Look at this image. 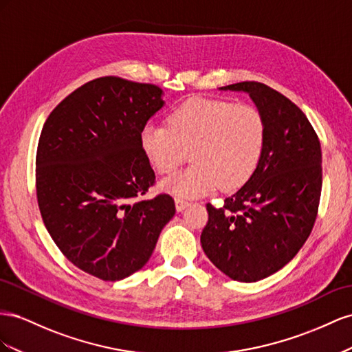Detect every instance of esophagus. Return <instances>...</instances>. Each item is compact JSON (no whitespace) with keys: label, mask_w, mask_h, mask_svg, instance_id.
<instances>
[{"label":"esophagus","mask_w":352,"mask_h":352,"mask_svg":"<svg viewBox=\"0 0 352 352\" xmlns=\"http://www.w3.org/2000/svg\"><path fill=\"white\" fill-rule=\"evenodd\" d=\"M188 205L190 204L187 202V200H183V199H179V197L175 199V209L178 210V212H182V210H184Z\"/></svg>","instance_id":"34e87169"}]
</instances>
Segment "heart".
I'll return each instance as SVG.
<instances>
[{"instance_id": "b5f03b06", "label": "heart", "mask_w": 352, "mask_h": 352, "mask_svg": "<svg viewBox=\"0 0 352 352\" xmlns=\"http://www.w3.org/2000/svg\"><path fill=\"white\" fill-rule=\"evenodd\" d=\"M140 144L160 174L174 173L190 150L195 164L164 179L160 188L196 199L219 186L234 190L248 182L263 153L264 122L252 106L196 97L173 109L168 126L147 124Z\"/></svg>"}]
</instances>
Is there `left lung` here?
<instances>
[{
    "label": "left lung",
    "instance_id": "1",
    "mask_svg": "<svg viewBox=\"0 0 352 352\" xmlns=\"http://www.w3.org/2000/svg\"><path fill=\"white\" fill-rule=\"evenodd\" d=\"M219 91L246 93L264 122V146L248 182L206 205L204 252L221 273L252 283L283 268L313 230L321 195V147L309 120L283 94L261 82Z\"/></svg>",
    "mask_w": 352,
    "mask_h": 352
}]
</instances>
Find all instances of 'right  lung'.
<instances>
[{"mask_svg": "<svg viewBox=\"0 0 352 352\" xmlns=\"http://www.w3.org/2000/svg\"><path fill=\"white\" fill-rule=\"evenodd\" d=\"M164 91L118 76L89 81L45 120L36 152V196L63 255L85 273L116 282L142 270L174 200L146 195L155 173L140 134L165 106Z\"/></svg>", "mask_w": 352, "mask_h": 352, "instance_id": "1", "label": "right lung"}]
</instances>
